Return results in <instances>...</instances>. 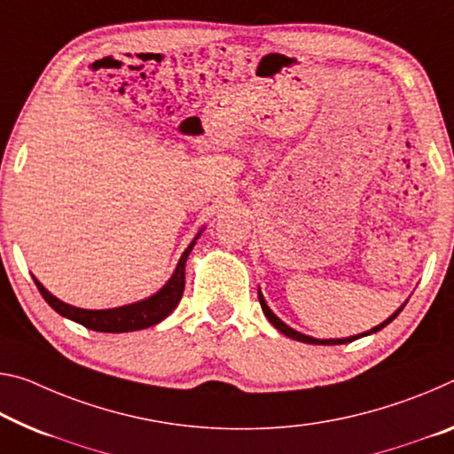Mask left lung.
I'll return each mask as SVG.
<instances>
[{"label":"left lung","mask_w":454,"mask_h":454,"mask_svg":"<svg viewBox=\"0 0 454 454\" xmlns=\"http://www.w3.org/2000/svg\"><path fill=\"white\" fill-rule=\"evenodd\" d=\"M258 301H261V307H262V311H264V315H266V319H269L272 325H275L280 333H285V335H289V337H293V340H297V341H303V343H315V345H340V343H349V341H354V340H357V337H364V335H370V333H376V331H380L382 327H386L387 323L390 321H394L395 317H398L400 315V311L404 307H400L398 311H395L390 319H386L384 323H380L378 327H373L372 331H368V333H362V335H356V337H348V340H313V337H309V335H303V333H299V331H294V329H291L289 325H285L283 321H280L275 313L270 311L269 309V305H266V301H264V297L261 294V291H258Z\"/></svg>","instance_id":"8db88e82"}]
</instances>
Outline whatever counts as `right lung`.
Here are the masks:
<instances>
[{
  "label": "right lung",
  "mask_w": 454,
  "mask_h": 454,
  "mask_svg": "<svg viewBox=\"0 0 454 454\" xmlns=\"http://www.w3.org/2000/svg\"><path fill=\"white\" fill-rule=\"evenodd\" d=\"M193 244H196V240H193L190 247L184 250V254H182V258H179V262L176 266L174 277L168 280V285H165L160 293H155L153 297L139 301V303L127 305V307L106 309V311H89V309H78V307L62 303L60 299H56L54 294H50L35 278H34V283H35V286H38V291L42 297H44L46 303L52 307L56 313H60L62 317H68L72 321L81 323V325H84L86 329L100 331V333H127V331L145 329V327L155 325V323L163 321L177 307L179 299H182V294H184V286H185V261H188V254L192 253Z\"/></svg>",
  "instance_id": "obj_1"
}]
</instances>
